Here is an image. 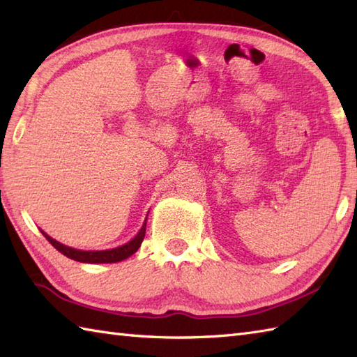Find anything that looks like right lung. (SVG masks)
Returning <instances> with one entry per match:
<instances>
[{
    "mask_svg": "<svg viewBox=\"0 0 357 357\" xmlns=\"http://www.w3.org/2000/svg\"><path fill=\"white\" fill-rule=\"evenodd\" d=\"M146 224H147V219L144 221L139 233L136 234L132 241H128L127 244L116 247V248H112V250H100V252H82V250L67 247V245L61 244V242H58L53 238H50L47 233H44L43 230L41 231L45 236V239H47L59 253H63L64 256L70 257V259H73V261L87 262V264H112V262H119V261L127 259L128 256H132L136 250L141 247L144 236H146Z\"/></svg>",
    "mask_w": 357,
    "mask_h": 357,
    "instance_id": "add662e5",
    "label": "right lung"
}]
</instances>
